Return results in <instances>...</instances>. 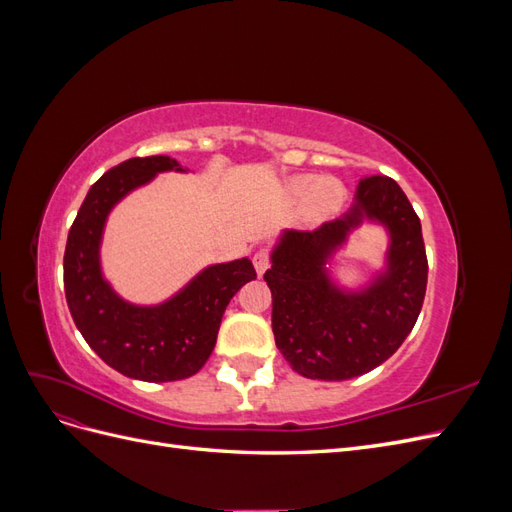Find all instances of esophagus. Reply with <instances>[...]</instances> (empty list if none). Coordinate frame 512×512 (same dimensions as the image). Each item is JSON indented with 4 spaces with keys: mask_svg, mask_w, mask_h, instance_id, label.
<instances>
[{
    "mask_svg": "<svg viewBox=\"0 0 512 512\" xmlns=\"http://www.w3.org/2000/svg\"><path fill=\"white\" fill-rule=\"evenodd\" d=\"M252 262H254L256 273L262 275V273H265V271L269 269V252H267V250H258V252L254 254Z\"/></svg>",
    "mask_w": 512,
    "mask_h": 512,
    "instance_id": "1",
    "label": "esophagus"
}]
</instances>
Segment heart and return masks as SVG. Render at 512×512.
Instances as JSON below:
<instances>
[{"label":"heart","mask_w":512,"mask_h":512,"mask_svg":"<svg viewBox=\"0 0 512 512\" xmlns=\"http://www.w3.org/2000/svg\"><path fill=\"white\" fill-rule=\"evenodd\" d=\"M288 194L294 200H305V213L309 220H320L335 211L344 200L342 183L331 177L301 175L288 183Z\"/></svg>","instance_id":"heart-1"}]
</instances>
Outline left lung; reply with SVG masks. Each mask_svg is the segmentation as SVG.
Masks as SVG:
<instances>
[{"label": "left lung", "mask_w": 512, "mask_h": 512, "mask_svg": "<svg viewBox=\"0 0 512 512\" xmlns=\"http://www.w3.org/2000/svg\"><path fill=\"white\" fill-rule=\"evenodd\" d=\"M363 223L385 228V265L359 289L339 285L330 267ZM265 282L273 294L275 344L297 374L350 380L382 365L421 314L427 256L421 220L389 177L359 183L352 207L314 232L284 230Z\"/></svg>", "instance_id": "8db88e82"}]
</instances>
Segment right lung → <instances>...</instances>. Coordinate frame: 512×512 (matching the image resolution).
I'll return each mask as SVG.
<instances>
[{
    "instance_id": "right-lung-1",
    "label": "right lung",
    "mask_w": 512,
    "mask_h": 512,
    "mask_svg": "<svg viewBox=\"0 0 512 512\" xmlns=\"http://www.w3.org/2000/svg\"><path fill=\"white\" fill-rule=\"evenodd\" d=\"M185 173L168 156L132 158L91 185L68 232L64 288L70 314L89 348L119 374L145 382L194 376L207 363L230 299L256 280L250 258L218 262L156 305L130 303L104 277L100 247L111 211L160 173Z\"/></svg>"
}]
</instances>
